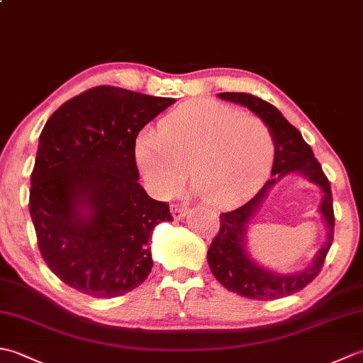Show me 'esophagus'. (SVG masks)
<instances>
[{
  "label": "esophagus",
  "mask_w": 363,
  "mask_h": 363,
  "mask_svg": "<svg viewBox=\"0 0 363 363\" xmlns=\"http://www.w3.org/2000/svg\"><path fill=\"white\" fill-rule=\"evenodd\" d=\"M169 211H172V215L174 220H181L186 217V215L189 213V209L186 206H179V204H172V207H169Z\"/></svg>",
  "instance_id": "esophagus-1"
}]
</instances>
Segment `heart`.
Wrapping results in <instances>:
<instances>
[{"label":"heart","mask_w":363,"mask_h":363,"mask_svg":"<svg viewBox=\"0 0 363 363\" xmlns=\"http://www.w3.org/2000/svg\"><path fill=\"white\" fill-rule=\"evenodd\" d=\"M274 138L264 121L225 104L195 101L169 112L160 130L145 128L135 137L137 167L159 198L173 196L191 181L212 206H230L264 181Z\"/></svg>","instance_id":"obj_1"}]
</instances>
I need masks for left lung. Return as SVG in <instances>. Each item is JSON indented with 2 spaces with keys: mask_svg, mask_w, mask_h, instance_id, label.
Masks as SVG:
<instances>
[{
  "mask_svg": "<svg viewBox=\"0 0 363 363\" xmlns=\"http://www.w3.org/2000/svg\"><path fill=\"white\" fill-rule=\"evenodd\" d=\"M218 98L248 107L265 123L274 138V160L272 168L273 176L257 191V195L237 209L220 215V230L207 251L211 272L223 287L245 298L268 301L293 295L303 290L318 276L325 264L326 254L333 245L335 221L330 184L323 173L320 162L315 159L311 146L304 142L299 130L290 125L273 104L254 95L235 94V91L218 94ZM291 172L301 174L320 187L323 196L319 211L328 233L327 243L315 255L309 267L296 274L282 275L257 264L250 257L245 248L247 240L245 234L253 215L258 211L269 190L282 177Z\"/></svg>",
  "mask_w": 363,
  "mask_h": 363,
  "instance_id": "obj_1",
  "label": "left lung"
}]
</instances>
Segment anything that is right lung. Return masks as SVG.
<instances>
[{
    "label": "right lung",
    "instance_id": "right-lung-1",
    "mask_svg": "<svg viewBox=\"0 0 363 363\" xmlns=\"http://www.w3.org/2000/svg\"><path fill=\"white\" fill-rule=\"evenodd\" d=\"M176 101L99 86L45 123L29 190V213L45 264L94 298L138 287L152 268L150 238L172 221L167 203L138 184L135 137Z\"/></svg>",
    "mask_w": 363,
    "mask_h": 363
}]
</instances>
